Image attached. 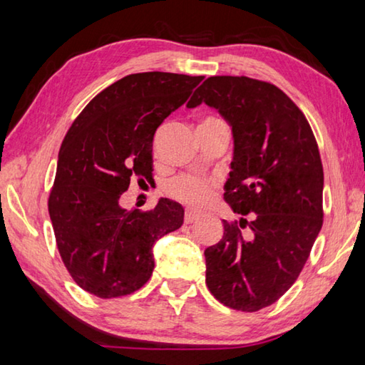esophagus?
<instances>
[{
  "instance_id": "1",
  "label": "esophagus",
  "mask_w": 365,
  "mask_h": 365,
  "mask_svg": "<svg viewBox=\"0 0 365 365\" xmlns=\"http://www.w3.org/2000/svg\"><path fill=\"white\" fill-rule=\"evenodd\" d=\"M200 217H201L200 212L190 211V209H188V211L185 212V224H193V222H196Z\"/></svg>"
}]
</instances>
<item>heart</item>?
<instances>
[{
    "mask_svg": "<svg viewBox=\"0 0 365 365\" xmlns=\"http://www.w3.org/2000/svg\"><path fill=\"white\" fill-rule=\"evenodd\" d=\"M201 123H224L217 117H206ZM212 188L214 183L207 178L191 175V174H183L178 175L168 183V195L185 202V205L190 206H205L207 201H211L212 197Z\"/></svg>",
    "mask_w": 365,
    "mask_h": 365,
    "instance_id": "1",
    "label": "heart"
}]
</instances>
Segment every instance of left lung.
Here are the masks:
<instances>
[{"instance_id":"1","label":"left lung","mask_w":365,"mask_h":365,"mask_svg":"<svg viewBox=\"0 0 365 365\" xmlns=\"http://www.w3.org/2000/svg\"><path fill=\"white\" fill-rule=\"evenodd\" d=\"M217 109L233 135L224 200L242 215L205 251L206 285L222 304L256 312L298 279L322 228L324 169L299 108L275 85L250 77L205 80L187 108ZM252 214L248 222L244 215ZM248 225L250 237L239 230Z\"/></svg>"}]
</instances>
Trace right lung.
Returning <instances> with one entry per match:
<instances>
[{"label": "right lung", "instance_id": "add662e5", "mask_svg": "<svg viewBox=\"0 0 365 365\" xmlns=\"http://www.w3.org/2000/svg\"><path fill=\"white\" fill-rule=\"evenodd\" d=\"M205 77L132 73L104 88L73 120L58 154L48 200L59 255L73 282L109 299L137 292L154 269L153 246L180 228L183 207L160 197L127 211L130 180H153V138Z\"/></svg>", "mask_w": 365, "mask_h": 365}]
</instances>
